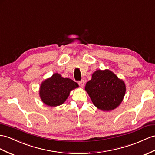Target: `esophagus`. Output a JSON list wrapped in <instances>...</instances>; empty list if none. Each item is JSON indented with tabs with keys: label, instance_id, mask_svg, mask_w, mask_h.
Segmentation results:
<instances>
[{
	"label": "esophagus",
	"instance_id": "esophagus-1",
	"mask_svg": "<svg viewBox=\"0 0 155 155\" xmlns=\"http://www.w3.org/2000/svg\"><path fill=\"white\" fill-rule=\"evenodd\" d=\"M84 83H85L84 81V80H82V81L78 82V84H79V86H80L81 87H82V88H83V87H84Z\"/></svg>",
	"mask_w": 155,
	"mask_h": 155
}]
</instances>
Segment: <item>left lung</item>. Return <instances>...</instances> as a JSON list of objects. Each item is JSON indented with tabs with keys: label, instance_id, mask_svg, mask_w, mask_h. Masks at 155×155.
<instances>
[{
	"label": "left lung",
	"instance_id": "8db88e82",
	"mask_svg": "<svg viewBox=\"0 0 155 155\" xmlns=\"http://www.w3.org/2000/svg\"><path fill=\"white\" fill-rule=\"evenodd\" d=\"M85 90L94 105L102 110L109 111L121 104L126 92L124 81L108 69L97 70L86 83Z\"/></svg>",
	"mask_w": 155,
	"mask_h": 155
}]
</instances>
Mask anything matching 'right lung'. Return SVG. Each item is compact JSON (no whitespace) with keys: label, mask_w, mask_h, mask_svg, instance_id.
Wrapping results in <instances>:
<instances>
[{"label":"right lung","mask_w":155,"mask_h":155,"mask_svg":"<svg viewBox=\"0 0 155 155\" xmlns=\"http://www.w3.org/2000/svg\"><path fill=\"white\" fill-rule=\"evenodd\" d=\"M78 87L73 80L63 78L61 74L54 73L51 78L42 82L39 95L44 104L48 106L56 107L64 103L70 92Z\"/></svg>","instance_id":"1"}]
</instances>
